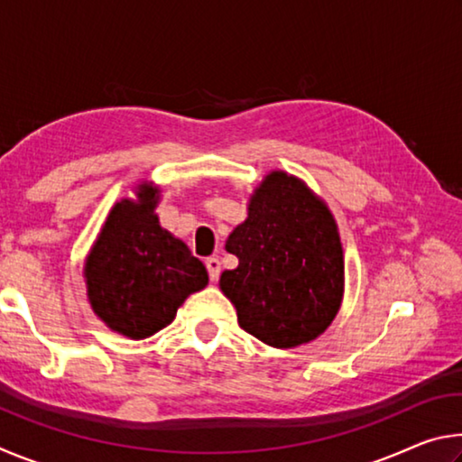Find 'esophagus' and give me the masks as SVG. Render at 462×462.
I'll return each mask as SVG.
<instances>
[{
    "label": "esophagus",
    "mask_w": 462,
    "mask_h": 462,
    "mask_svg": "<svg viewBox=\"0 0 462 462\" xmlns=\"http://www.w3.org/2000/svg\"><path fill=\"white\" fill-rule=\"evenodd\" d=\"M206 267L209 273V279L217 281V277H220V261H217L216 256H209V259L206 261Z\"/></svg>",
    "instance_id": "1"
}]
</instances>
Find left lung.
<instances>
[{
	"label": "left lung",
	"instance_id": "1",
	"mask_svg": "<svg viewBox=\"0 0 462 462\" xmlns=\"http://www.w3.org/2000/svg\"><path fill=\"white\" fill-rule=\"evenodd\" d=\"M238 267L224 271L222 293L242 330L275 348L316 340L344 293L338 226L326 203L285 171H271L250 195L248 217L226 240Z\"/></svg>",
	"mask_w": 462,
	"mask_h": 462
}]
</instances>
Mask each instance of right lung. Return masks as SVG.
Returning <instances> with one entry per match:
<instances>
[{"mask_svg":"<svg viewBox=\"0 0 462 462\" xmlns=\"http://www.w3.org/2000/svg\"><path fill=\"white\" fill-rule=\"evenodd\" d=\"M159 187L143 181L136 199L116 203L85 259L91 310L132 340L169 326L187 297L208 285L203 263L159 224Z\"/></svg>","mask_w":462,"mask_h":462,"instance_id":"right-lung-1","label":"right lung"}]
</instances>
